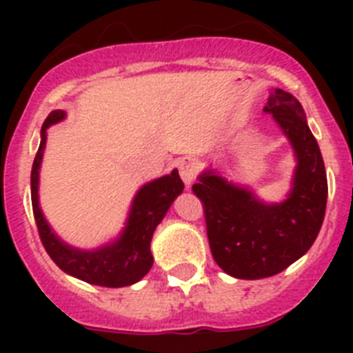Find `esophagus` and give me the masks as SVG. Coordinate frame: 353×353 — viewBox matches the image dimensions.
I'll return each mask as SVG.
<instances>
[{"label": "esophagus", "mask_w": 353, "mask_h": 353, "mask_svg": "<svg viewBox=\"0 0 353 353\" xmlns=\"http://www.w3.org/2000/svg\"><path fill=\"white\" fill-rule=\"evenodd\" d=\"M179 171L183 183H185L187 187H191L192 182L196 180V176H198V162H196V159L191 157V155H185V157H182L179 161Z\"/></svg>", "instance_id": "esophagus-1"}]
</instances>
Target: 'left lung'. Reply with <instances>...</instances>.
Returning a JSON list of instances; mask_svg holds the SVG:
<instances>
[{
  "label": "left lung",
  "instance_id": "1",
  "mask_svg": "<svg viewBox=\"0 0 353 353\" xmlns=\"http://www.w3.org/2000/svg\"><path fill=\"white\" fill-rule=\"evenodd\" d=\"M263 111L279 123L297 159L288 198L267 205L214 170L199 174L192 185L203 203L212 256L224 272L239 279L283 272L310 251L325 215V166L301 102L276 88Z\"/></svg>",
  "mask_w": 353,
  "mask_h": 353
}]
</instances>
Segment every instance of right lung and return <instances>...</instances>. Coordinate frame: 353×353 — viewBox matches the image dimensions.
Wrapping results in <instances>:
<instances>
[{
    "label": "right lung",
    "mask_w": 353,
    "mask_h": 353,
    "mask_svg": "<svg viewBox=\"0 0 353 353\" xmlns=\"http://www.w3.org/2000/svg\"><path fill=\"white\" fill-rule=\"evenodd\" d=\"M63 118L65 111L60 109L52 111L46 118L40 130L42 139H40L39 152L31 168V205H33V215H35L40 240L51 260L63 272L77 279H83L90 285L108 286V288L134 285L145 277L154 265V256L150 252L152 235L174 198L183 191V182L180 180L179 171L173 170L166 176L143 185L132 201L127 226L113 244L95 251H81L70 248L52 233L51 226L39 207V170L42 164L46 139H48L46 130Z\"/></svg>",
    "instance_id": "right-lung-1"
}]
</instances>
